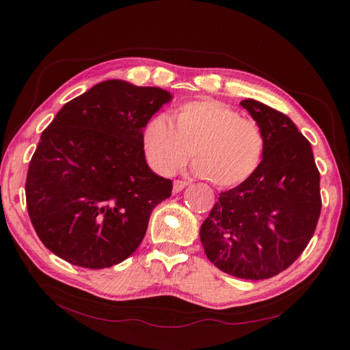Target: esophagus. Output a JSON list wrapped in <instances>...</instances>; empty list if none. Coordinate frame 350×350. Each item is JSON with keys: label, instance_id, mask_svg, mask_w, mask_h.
I'll list each match as a JSON object with an SVG mask.
<instances>
[{"label": "esophagus", "instance_id": "obj_1", "mask_svg": "<svg viewBox=\"0 0 350 350\" xmlns=\"http://www.w3.org/2000/svg\"><path fill=\"white\" fill-rule=\"evenodd\" d=\"M187 187H188V182L174 180V183H173V192H174V194H177V192H180L183 188H187Z\"/></svg>", "mask_w": 350, "mask_h": 350}]
</instances>
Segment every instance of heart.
<instances>
[{"mask_svg": "<svg viewBox=\"0 0 350 350\" xmlns=\"http://www.w3.org/2000/svg\"><path fill=\"white\" fill-rule=\"evenodd\" d=\"M150 165L161 174H173L194 153L196 171L219 188L250 180L263 161L266 139L262 126L241 117L218 100H194L182 105L174 124L165 116L154 117L144 132Z\"/></svg>", "mask_w": 350, "mask_h": 350, "instance_id": "b5f03b06", "label": "heart"}]
</instances>
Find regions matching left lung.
<instances>
[{
	"mask_svg": "<svg viewBox=\"0 0 350 350\" xmlns=\"http://www.w3.org/2000/svg\"><path fill=\"white\" fill-rule=\"evenodd\" d=\"M241 105L262 126L263 161L250 180L221 192L200 241L222 272L265 280L287 269L313 237L322 209L321 174L310 141L286 114L254 99Z\"/></svg>",
	"mask_w": 350,
	"mask_h": 350,
	"instance_id": "left-lung-1",
	"label": "left lung"
}]
</instances>
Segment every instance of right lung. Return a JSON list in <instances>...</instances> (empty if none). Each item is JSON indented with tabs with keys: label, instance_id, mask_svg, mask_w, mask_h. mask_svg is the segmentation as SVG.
I'll return each instance as SVG.
<instances>
[{
	"label": "right lung",
	"instance_id": "right-lung-1",
	"mask_svg": "<svg viewBox=\"0 0 350 350\" xmlns=\"http://www.w3.org/2000/svg\"><path fill=\"white\" fill-rule=\"evenodd\" d=\"M173 96L109 79L58 111L29 162L27 209L44 247L72 265L128 258L173 183L148 168L144 128Z\"/></svg>",
	"mask_w": 350,
	"mask_h": 350
}]
</instances>
